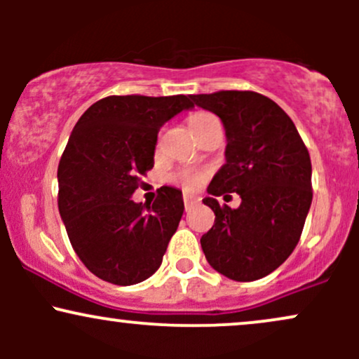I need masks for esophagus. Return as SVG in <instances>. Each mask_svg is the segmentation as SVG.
Wrapping results in <instances>:
<instances>
[{
  "label": "esophagus",
  "mask_w": 359,
  "mask_h": 359,
  "mask_svg": "<svg viewBox=\"0 0 359 359\" xmlns=\"http://www.w3.org/2000/svg\"><path fill=\"white\" fill-rule=\"evenodd\" d=\"M194 203H197V199L194 196H189V194H184V205L185 209H191V205Z\"/></svg>",
  "instance_id": "34e87169"
}]
</instances>
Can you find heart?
Wrapping results in <instances>:
<instances>
[{
    "label": "heart",
    "mask_w": 359,
    "mask_h": 359,
    "mask_svg": "<svg viewBox=\"0 0 359 359\" xmlns=\"http://www.w3.org/2000/svg\"><path fill=\"white\" fill-rule=\"evenodd\" d=\"M211 119H216L211 113L197 111V113H194L189 116V128H191V131L194 133V131L199 130L201 126H204L205 123L211 121ZM204 177L205 174L203 170H197V168H182V170L175 172V174L170 177V180L177 185H182V187L187 189V191H194V189H197L201 184H203Z\"/></svg>",
    "instance_id": "obj_1"
}]
</instances>
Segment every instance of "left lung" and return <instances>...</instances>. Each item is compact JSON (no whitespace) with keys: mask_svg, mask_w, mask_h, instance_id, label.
Listing matches in <instances>:
<instances>
[{"mask_svg":"<svg viewBox=\"0 0 359 359\" xmlns=\"http://www.w3.org/2000/svg\"><path fill=\"white\" fill-rule=\"evenodd\" d=\"M221 118L226 163L212 177L203 203L216 214L201 238L214 270L236 282H253L277 270L302 234L312 203V165L294 121L277 102L253 90L191 96ZM236 191L238 210L219 206L217 195Z\"/></svg>","mask_w":359,"mask_h":359,"instance_id":"left-lung-1","label":"left lung"}]
</instances>
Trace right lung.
Returning a JSON list of instances; mask_svg holds the SVG:
<instances>
[{"mask_svg":"<svg viewBox=\"0 0 359 359\" xmlns=\"http://www.w3.org/2000/svg\"><path fill=\"white\" fill-rule=\"evenodd\" d=\"M194 108L191 96H108L74 126L59 162V212L77 257L114 285L143 282L162 265L184 212L182 192L158 189L154 204L131 196L154 168L156 135Z\"/></svg>","mask_w":359,"mask_h":359,"instance_id":"obj_1","label":"right lung"}]
</instances>
